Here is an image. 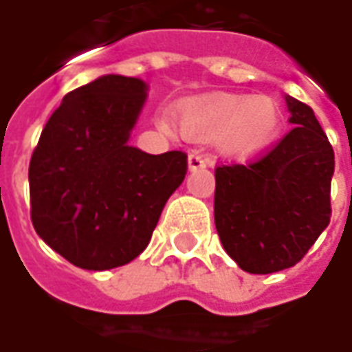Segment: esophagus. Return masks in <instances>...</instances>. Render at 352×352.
<instances>
[{"mask_svg": "<svg viewBox=\"0 0 352 352\" xmlns=\"http://www.w3.org/2000/svg\"><path fill=\"white\" fill-rule=\"evenodd\" d=\"M208 166V162L198 154H190L188 156V171H196V169H204Z\"/></svg>", "mask_w": 352, "mask_h": 352, "instance_id": "1", "label": "esophagus"}]
</instances>
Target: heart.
I'll return each instance as SVG.
<instances>
[{
    "instance_id": "b5f03b06",
    "label": "heart",
    "mask_w": 352,
    "mask_h": 352,
    "mask_svg": "<svg viewBox=\"0 0 352 352\" xmlns=\"http://www.w3.org/2000/svg\"><path fill=\"white\" fill-rule=\"evenodd\" d=\"M177 129L195 142L214 140L219 156L243 162L256 156L276 138L281 111L272 98L245 94L192 96L173 109ZM162 126L173 133V121L164 119Z\"/></svg>"
}]
</instances>
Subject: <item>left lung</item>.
<instances>
[{
    "label": "left lung",
    "instance_id": "left-lung-1",
    "mask_svg": "<svg viewBox=\"0 0 352 352\" xmlns=\"http://www.w3.org/2000/svg\"><path fill=\"white\" fill-rule=\"evenodd\" d=\"M283 98L295 129L254 164L216 169L217 235L248 274L295 266L331 217L333 148L312 107Z\"/></svg>",
    "mask_w": 352,
    "mask_h": 352
}]
</instances>
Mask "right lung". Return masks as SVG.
<instances>
[{
    "mask_svg": "<svg viewBox=\"0 0 352 352\" xmlns=\"http://www.w3.org/2000/svg\"><path fill=\"white\" fill-rule=\"evenodd\" d=\"M146 98L140 78L98 76L65 94L30 160L36 233L82 270L135 260L186 175L183 152L154 156L129 144Z\"/></svg>",
    "mask_w": 352,
    "mask_h": 352,
    "instance_id": "obj_1",
    "label": "right lung"
}]
</instances>
